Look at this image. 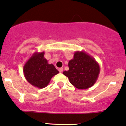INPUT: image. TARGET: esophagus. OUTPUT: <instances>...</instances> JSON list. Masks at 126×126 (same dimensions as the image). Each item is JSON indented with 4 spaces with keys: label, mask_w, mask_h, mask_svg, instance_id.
Here are the masks:
<instances>
[{
    "label": "esophagus",
    "mask_w": 126,
    "mask_h": 126,
    "mask_svg": "<svg viewBox=\"0 0 126 126\" xmlns=\"http://www.w3.org/2000/svg\"><path fill=\"white\" fill-rule=\"evenodd\" d=\"M59 72L60 73H62L63 72V68H59Z\"/></svg>",
    "instance_id": "1"
}]
</instances>
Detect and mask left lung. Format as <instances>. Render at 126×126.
<instances>
[{"mask_svg": "<svg viewBox=\"0 0 126 126\" xmlns=\"http://www.w3.org/2000/svg\"><path fill=\"white\" fill-rule=\"evenodd\" d=\"M69 70L63 74L73 85L79 89H86L95 84L100 72L96 61L84 51H77L68 62Z\"/></svg>", "mask_w": 126, "mask_h": 126, "instance_id": "left-lung-1", "label": "left lung"}]
</instances>
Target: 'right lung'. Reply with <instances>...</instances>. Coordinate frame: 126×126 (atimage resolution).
<instances>
[{
	"instance_id": "add662e5",
	"label": "right lung",
	"mask_w": 126,
	"mask_h": 126,
	"mask_svg": "<svg viewBox=\"0 0 126 126\" xmlns=\"http://www.w3.org/2000/svg\"><path fill=\"white\" fill-rule=\"evenodd\" d=\"M44 51L35 52L26 62L23 72L27 81L38 89L48 85L53 76L59 73L52 63H48Z\"/></svg>"
}]
</instances>
